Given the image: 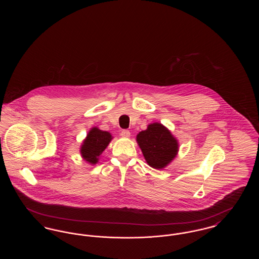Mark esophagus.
Returning <instances> with one entry per match:
<instances>
[{"mask_svg": "<svg viewBox=\"0 0 259 259\" xmlns=\"http://www.w3.org/2000/svg\"><path fill=\"white\" fill-rule=\"evenodd\" d=\"M120 135L122 136L123 138H128V137H130V131H129V130H126V129H123V130L121 131Z\"/></svg>", "mask_w": 259, "mask_h": 259, "instance_id": "obj_1", "label": "esophagus"}]
</instances>
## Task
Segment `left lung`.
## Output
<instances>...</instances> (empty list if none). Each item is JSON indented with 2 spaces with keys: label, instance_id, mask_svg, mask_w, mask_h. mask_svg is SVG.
Listing matches in <instances>:
<instances>
[{
  "label": "left lung",
  "instance_id": "obj_1",
  "mask_svg": "<svg viewBox=\"0 0 259 259\" xmlns=\"http://www.w3.org/2000/svg\"><path fill=\"white\" fill-rule=\"evenodd\" d=\"M137 142L148 165L162 169L175 158L178 153V142L171 132L162 124H149L148 129L137 135Z\"/></svg>",
  "mask_w": 259,
  "mask_h": 259
}]
</instances>
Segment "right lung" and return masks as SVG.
<instances>
[{"label":"right lung","mask_w":259,"mask_h":259,"mask_svg":"<svg viewBox=\"0 0 259 259\" xmlns=\"http://www.w3.org/2000/svg\"><path fill=\"white\" fill-rule=\"evenodd\" d=\"M111 140V135L107 131H102L98 128H92L81 146V155L83 159L91 164H96L98 157L108 147Z\"/></svg>","instance_id":"obj_1"}]
</instances>
